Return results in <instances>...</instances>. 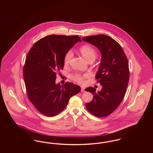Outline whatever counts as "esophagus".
Returning a JSON list of instances; mask_svg holds the SVG:
<instances>
[{
	"label": "esophagus",
	"mask_w": 153,
	"mask_h": 153,
	"mask_svg": "<svg viewBox=\"0 0 153 153\" xmlns=\"http://www.w3.org/2000/svg\"><path fill=\"white\" fill-rule=\"evenodd\" d=\"M81 92H85V88L84 87H81Z\"/></svg>",
	"instance_id": "1"
}]
</instances>
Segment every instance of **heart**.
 <instances>
[{
  "label": "heart",
  "mask_w": 153,
  "mask_h": 153,
  "mask_svg": "<svg viewBox=\"0 0 153 153\" xmlns=\"http://www.w3.org/2000/svg\"><path fill=\"white\" fill-rule=\"evenodd\" d=\"M79 51L82 56L86 59L88 62L90 61H94L96 57V51L95 49L89 45H84L79 48ZM73 56V53L71 51H68L64 57V64L65 66H68L69 64L71 59ZM88 74H81L76 73L72 76V79L76 82L84 84L85 82V79L88 77Z\"/></svg>",
  "instance_id": "obj_1"
}]
</instances>
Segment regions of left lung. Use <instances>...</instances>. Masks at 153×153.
<instances>
[{
    "label": "left lung",
    "mask_w": 153,
    "mask_h": 153,
    "mask_svg": "<svg viewBox=\"0 0 153 153\" xmlns=\"http://www.w3.org/2000/svg\"><path fill=\"white\" fill-rule=\"evenodd\" d=\"M82 40L97 47L102 54L95 77L102 89L97 92L94 88L85 89L94 95L93 100L86 103V108L96 117H107L117 109L126 94L130 76L128 59L121 46L110 36L99 34L85 36Z\"/></svg>",
    "instance_id": "left-lung-1"
}]
</instances>
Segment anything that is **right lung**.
<instances>
[{"mask_svg": "<svg viewBox=\"0 0 153 153\" xmlns=\"http://www.w3.org/2000/svg\"><path fill=\"white\" fill-rule=\"evenodd\" d=\"M81 38L77 36L51 35L38 40L26 58L23 78L30 102L38 111L54 117L65 108L69 99L81 91L80 86L66 82L56 84V73L63 69L64 57Z\"/></svg>", "mask_w": 153, "mask_h": 153, "instance_id": "1", "label": "right lung"}]
</instances>
